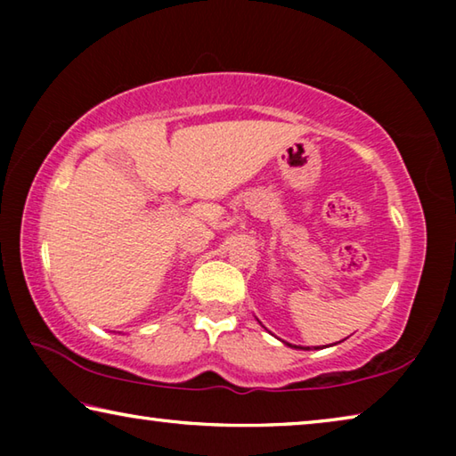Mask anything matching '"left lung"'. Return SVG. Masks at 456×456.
<instances>
[{"mask_svg": "<svg viewBox=\"0 0 456 456\" xmlns=\"http://www.w3.org/2000/svg\"><path fill=\"white\" fill-rule=\"evenodd\" d=\"M285 346H289V348H296V350H310V348H302V346H291V344H288V342H283ZM314 350H318V348H314Z\"/></svg>", "mask_w": 456, "mask_h": 456, "instance_id": "obj_1", "label": "left lung"}]
</instances>
